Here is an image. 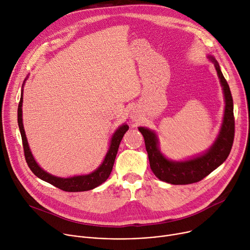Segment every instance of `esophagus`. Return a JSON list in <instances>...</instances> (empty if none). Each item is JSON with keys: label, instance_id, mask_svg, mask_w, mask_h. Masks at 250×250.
Here are the masks:
<instances>
[{"label": "esophagus", "instance_id": "34e87169", "mask_svg": "<svg viewBox=\"0 0 250 250\" xmlns=\"http://www.w3.org/2000/svg\"><path fill=\"white\" fill-rule=\"evenodd\" d=\"M130 119H131L132 121H134V122H136V121H137V115H136V112H133V113L131 114Z\"/></svg>", "mask_w": 250, "mask_h": 250}]
</instances>
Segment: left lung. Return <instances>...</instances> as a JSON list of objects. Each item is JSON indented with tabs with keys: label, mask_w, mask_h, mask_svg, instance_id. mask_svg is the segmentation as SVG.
Listing matches in <instances>:
<instances>
[{
	"label": "left lung",
	"mask_w": 250,
	"mask_h": 250,
	"mask_svg": "<svg viewBox=\"0 0 250 250\" xmlns=\"http://www.w3.org/2000/svg\"><path fill=\"white\" fill-rule=\"evenodd\" d=\"M208 58L215 64L221 80L226 99V109L220 134L213 146L205 154L187 161H170L160 153L156 134L148 128L138 127V130L144 135L150 168L154 175L159 180L173 185H186L203 180L205 177L226 161L232 147L234 138L232 96L229 86L220 69L219 63L211 56H208Z\"/></svg>",
	"instance_id": "8db88e82"
}]
</instances>
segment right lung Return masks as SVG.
I'll use <instances>...</instances> for the list:
<instances>
[{"mask_svg":"<svg viewBox=\"0 0 250 250\" xmlns=\"http://www.w3.org/2000/svg\"><path fill=\"white\" fill-rule=\"evenodd\" d=\"M21 105H22V91L21 95V100L18 106V124L21 135L22 140V146H23V152L25 161L29 167V169L32 171V173L39 177L40 179L65 191V192H83V191H89L92 190L102 183H104L106 179H108L115 163V159L119 150V146L121 141L125 135V133L127 131L128 126L127 125H122L113 135L111 140V146L109 148L108 153H106L102 165L93 173L88 175H82V176H75L70 178H58L55 176H52L45 171H43L38 163L35 162L34 158L32 157V154L29 150L27 140L25 137L23 125H22V113H21Z\"/></svg>","mask_w":250,"mask_h":250,"instance_id":"1","label":"right lung"}]
</instances>
